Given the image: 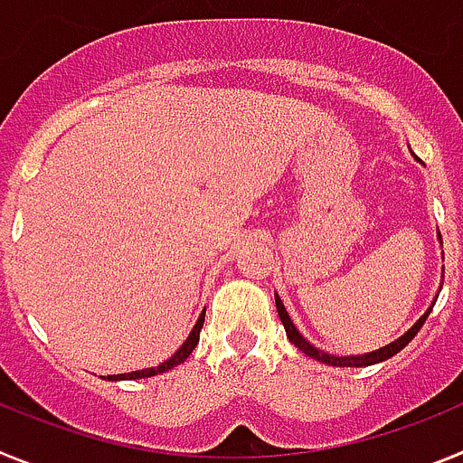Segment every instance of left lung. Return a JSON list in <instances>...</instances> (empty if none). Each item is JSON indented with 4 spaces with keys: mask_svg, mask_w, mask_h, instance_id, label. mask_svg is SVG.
<instances>
[{
    "mask_svg": "<svg viewBox=\"0 0 463 463\" xmlns=\"http://www.w3.org/2000/svg\"><path fill=\"white\" fill-rule=\"evenodd\" d=\"M412 157H415V155H412ZM415 159H417V162H422V159H420V157H415ZM439 243L443 245V241H440V234H439ZM440 288H443V285H440ZM436 298H439V294H436ZM433 304H436V301H431V306H429V308L424 310L422 317H420V320H417L415 325H412L411 329L406 331V334H401V336L396 338V341H392V343H387V345L378 347V350H373V353H364V354H331V353H325V350H320V347H315L313 343L306 341V338L301 336V331H298L297 326H294V322H292V317H289L288 308H285V304H282V298L276 294L278 317H280L282 326H285V331H288L289 341H292L294 345H297L298 350H301V353L308 354L310 359H317V362L329 364V366H371V364H380V362H384V359L394 357L396 353H401V350H403V347H406L408 343H411L412 338L417 336V331L422 329L424 320H427L429 313H431Z\"/></svg>",
    "mask_w": 463,
    "mask_h": 463,
    "instance_id": "left-lung-1",
    "label": "left lung"
}]
</instances>
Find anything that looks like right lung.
I'll return each instance as SVG.
<instances>
[{"label": "right lung", "mask_w": 463, "mask_h": 463, "mask_svg": "<svg viewBox=\"0 0 463 463\" xmlns=\"http://www.w3.org/2000/svg\"><path fill=\"white\" fill-rule=\"evenodd\" d=\"M203 317H206V308L202 310V315H199V320H196V325L192 326L190 336L185 338V343H183L178 350H175L174 354H171L166 362H162L159 366H150V369H141V371H132V373H118V375H106L104 380H138V378H150V375H157V373H165V371H171L174 366H178V364L185 362L187 357L192 354V350L196 347V343H199V331H202L203 326Z\"/></svg>", "instance_id": "1"}]
</instances>
